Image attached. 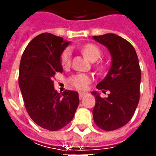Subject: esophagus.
Here are the masks:
<instances>
[{
	"mask_svg": "<svg viewBox=\"0 0 156 156\" xmlns=\"http://www.w3.org/2000/svg\"><path fill=\"white\" fill-rule=\"evenodd\" d=\"M85 94H85V93H82V92H80V93H79V98H80V99H82V98L84 97V95H85Z\"/></svg>",
	"mask_w": 156,
	"mask_h": 156,
	"instance_id": "obj_1",
	"label": "esophagus"
}]
</instances>
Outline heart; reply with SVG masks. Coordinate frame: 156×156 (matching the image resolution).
Returning a JSON list of instances; mask_svg holds the SVG:
<instances>
[{
    "instance_id": "1",
    "label": "heart",
    "mask_w": 156,
    "mask_h": 156,
    "mask_svg": "<svg viewBox=\"0 0 156 156\" xmlns=\"http://www.w3.org/2000/svg\"><path fill=\"white\" fill-rule=\"evenodd\" d=\"M81 50L90 61H93V62L98 60L101 55V49L97 46L94 45V44H87V45L83 46ZM71 58H72L71 48H65L61 55V59H60L61 64L63 67H69L71 62ZM91 81H92V78L86 74H77V75H72L69 80L70 85L79 90L85 89L87 85L91 82Z\"/></svg>"
}]
</instances>
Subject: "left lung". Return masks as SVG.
<instances>
[{
	"label": "left lung",
	"instance_id": "obj_1",
	"mask_svg": "<svg viewBox=\"0 0 156 156\" xmlns=\"http://www.w3.org/2000/svg\"><path fill=\"white\" fill-rule=\"evenodd\" d=\"M108 48L112 65L107 76L97 84V89L109 90L103 99L96 92L93 118L95 124L105 131H112L126 125L133 117L140 100L141 73L134 47L127 40L115 34L93 36Z\"/></svg>",
	"mask_w": 156,
	"mask_h": 156
}]
</instances>
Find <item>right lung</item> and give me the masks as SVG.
I'll list each match as a JSON object with an SVG mask.
<instances>
[{
	"mask_svg": "<svg viewBox=\"0 0 156 156\" xmlns=\"http://www.w3.org/2000/svg\"><path fill=\"white\" fill-rule=\"evenodd\" d=\"M69 41L43 33L34 37L22 54L19 69V86L27 114L38 126L56 131L69 124L79 105L75 91L59 94L53 77L62 72L61 55Z\"/></svg>",
	"mask_w": 156,
	"mask_h": 156,
	"instance_id": "1",
	"label": "right lung"
}]
</instances>
